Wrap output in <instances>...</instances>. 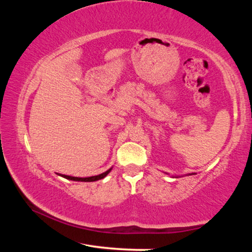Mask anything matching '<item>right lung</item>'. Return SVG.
Segmentation results:
<instances>
[{"mask_svg":"<svg viewBox=\"0 0 252 252\" xmlns=\"http://www.w3.org/2000/svg\"><path fill=\"white\" fill-rule=\"evenodd\" d=\"M111 171V169L108 170V171H105L103 173L99 174V176H93V177H88V178H78V177H71V176H65V174H60V176H62L63 178L65 179H69V180H73V181H84V182H92V181H96V180H100V179H103L106 174Z\"/></svg>","mask_w":252,"mask_h":252,"instance_id":"right-lung-1","label":"right lung"}]
</instances>
